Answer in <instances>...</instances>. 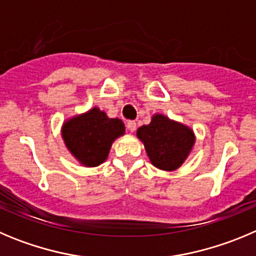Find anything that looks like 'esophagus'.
Returning <instances> with one entry per match:
<instances>
[{
    "instance_id": "obj_1",
    "label": "esophagus",
    "mask_w": 256,
    "mask_h": 256,
    "mask_svg": "<svg viewBox=\"0 0 256 256\" xmlns=\"http://www.w3.org/2000/svg\"><path fill=\"white\" fill-rule=\"evenodd\" d=\"M126 130H130V132H134L137 130V123L134 120H130L126 123Z\"/></svg>"
}]
</instances>
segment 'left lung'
<instances>
[{
  "instance_id": "1",
  "label": "left lung",
  "mask_w": 256,
  "mask_h": 256,
  "mask_svg": "<svg viewBox=\"0 0 256 256\" xmlns=\"http://www.w3.org/2000/svg\"><path fill=\"white\" fill-rule=\"evenodd\" d=\"M137 137L152 165L165 171L179 168L196 144L193 130L162 114H154L151 123L140 126Z\"/></svg>"
}]
</instances>
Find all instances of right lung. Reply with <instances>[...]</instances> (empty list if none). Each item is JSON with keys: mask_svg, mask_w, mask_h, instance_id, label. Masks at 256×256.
<instances>
[{"mask_svg": "<svg viewBox=\"0 0 256 256\" xmlns=\"http://www.w3.org/2000/svg\"><path fill=\"white\" fill-rule=\"evenodd\" d=\"M126 133L118 118H108L99 108H92L67 119L62 126L66 147L81 165L95 168L108 158L112 142Z\"/></svg>", "mask_w": 256, "mask_h": 256, "instance_id": "1", "label": "right lung"}]
</instances>
